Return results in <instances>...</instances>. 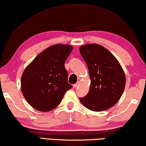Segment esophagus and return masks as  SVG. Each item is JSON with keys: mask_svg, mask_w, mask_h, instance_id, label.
I'll use <instances>...</instances> for the list:
<instances>
[{"mask_svg": "<svg viewBox=\"0 0 146 146\" xmlns=\"http://www.w3.org/2000/svg\"><path fill=\"white\" fill-rule=\"evenodd\" d=\"M79 84H80V82H77L75 84L73 85V87L74 88H76L79 86Z\"/></svg>", "mask_w": 146, "mask_h": 146, "instance_id": "esophagus-1", "label": "esophagus"}]
</instances>
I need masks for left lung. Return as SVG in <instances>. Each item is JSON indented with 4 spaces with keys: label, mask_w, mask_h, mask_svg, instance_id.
I'll return each mask as SVG.
<instances>
[{
    "label": "left lung",
    "mask_w": 146,
    "mask_h": 146,
    "mask_svg": "<svg viewBox=\"0 0 146 146\" xmlns=\"http://www.w3.org/2000/svg\"><path fill=\"white\" fill-rule=\"evenodd\" d=\"M80 52L91 81L88 93L79 98L80 102L94 112L107 110L118 102L125 88L123 68L112 53L100 44H84Z\"/></svg>",
    "instance_id": "obj_1"
}]
</instances>
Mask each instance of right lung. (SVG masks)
I'll use <instances>...</instances> for the list:
<instances>
[{"mask_svg": "<svg viewBox=\"0 0 146 146\" xmlns=\"http://www.w3.org/2000/svg\"><path fill=\"white\" fill-rule=\"evenodd\" d=\"M73 50L68 44L52 45L37 55L25 69L21 90L27 102L41 112H48L60 104L66 92L72 88L68 82L64 62Z\"/></svg>", "mask_w": 146, "mask_h": 146, "instance_id": "add662e5", "label": "right lung"}]
</instances>
